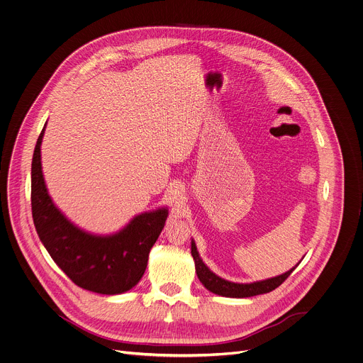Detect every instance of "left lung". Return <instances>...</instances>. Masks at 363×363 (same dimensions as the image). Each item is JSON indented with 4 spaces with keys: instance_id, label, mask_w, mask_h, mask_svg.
<instances>
[{
    "instance_id": "obj_1",
    "label": "left lung",
    "mask_w": 363,
    "mask_h": 363,
    "mask_svg": "<svg viewBox=\"0 0 363 363\" xmlns=\"http://www.w3.org/2000/svg\"><path fill=\"white\" fill-rule=\"evenodd\" d=\"M191 254L192 258L195 261V272L198 275V279L201 281V284L212 294L215 295H220L225 298H251L255 295H262V294H268L271 291H274L275 288H278L291 274L292 271L301 264V261L298 262V265H295L292 269L286 271L282 275L274 277V278H268L264 281H257V282H251V284H238V282H230L226 281L220 277H218L216 274H213L202 261V258L199 257V252L196 250L195 240H191Z\"/></svg>"
}]
</instances>
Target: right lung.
<instances>
[{
	"label": "right lung",
	"mask_w": 363,
	"mask_h": 363,
	"mask_svg": "<svg viewBox=\"0 0 363 363\" xmlns=\"http://www.w3.org/2000/svg\"><path fill=\"white\" fill-rule=\"evenodd\" d=\"M47 123L38 137L31 165L33 219L40 240L54 262L79 288L119 295L143 278L150 251L164 229L168 206L135 215L123 229L109 235L86 232L71 222L48 194L41 144Z\"/></svg>",
	"instance_id": "right-lung-1"
}]
</instances>
